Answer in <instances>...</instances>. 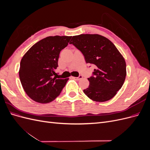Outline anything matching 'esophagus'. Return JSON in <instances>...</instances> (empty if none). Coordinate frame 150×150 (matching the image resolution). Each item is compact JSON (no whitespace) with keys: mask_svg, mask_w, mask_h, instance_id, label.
Masks as SVG:
<instances>
[{"mask_svg":"<svg viewBox=\"0 0 150 150\" xmlns=\"http://www.w3.org/2000/svg\"><path fill=\"white\" fill-rule=\"evenodd\" d=\"M72 78L76 79V80L79 81V80H80V79H81L83 78V76L82 75H79L78 77H72Z\"/></svg>","mask_w":150,"mask_h":150,"instance_id":"34e87169","label":"esophagus"}]
</instances>
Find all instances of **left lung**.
<instances>
[{"mask_svg": "<svg viewBox=\"0 0 150 150\" xmlns=\"http://www.w3.org/2000/svg\"><path fill=\"white\" fill-rule=\"evenodd\" d=\"M72 44L81 52L86 62L95 66L88 78L84 94L91 99L104 102L112 99L123 85L126 76L125 59L108 39L98 34H81L72 38Z\"/></svg>", "mask_w": 150, "mask_h": 150, "instance_id": "1", "label": "left lung"}]
</instances>
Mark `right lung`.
Segmentation results:
<instances>
[{"label":"right lung","mask_w":150,"mask_h":150,"mask_svg":"<svg viewBox=\"0 0 150 150\" xmlns=\"http://www.w3.org/2000/svg\"><path fill=\"white\" fill-rule=\"evenodd\" d=\"M71 36H49L33 45L22 58L19 78L25 92L33 100L48 103L61 93L69 79L56 78L55 70L61 50Z\"/></svg>","instance_id":"add662e5"}]
</instances>
